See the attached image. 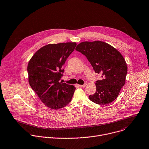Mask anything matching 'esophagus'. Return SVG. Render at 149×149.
<instances>
[{"label":"esophagus","mask_w":149,"mask_h":149,"mask_svg":"<svg viewBox=\"0 0 149 149\" xmlns=\"http://www.w3.org/2000/svg\"><path fill=\"white\" fill-rule=\"evenodd\" d=\"M86 83H85V84H83V85H79V86L80 87H82V88L86 86Z\"/></svg>","instance_id":"esophagus-1"}]
</instances>
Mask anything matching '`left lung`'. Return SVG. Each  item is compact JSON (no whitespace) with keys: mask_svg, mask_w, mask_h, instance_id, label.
Returning <instances> with one entry per match:
<instances>
[{"mask_svg":"<svg viewBox=\"0 0 149 149\" xmlns=\"http://www.w3.org/2000/svg\"><path fill=\"white\" fill-rule=\"evenodd\" d=\"M75 49L84 54L102 79L96 81V91L89 100L99 105L115 101L125 84L127 71L126 61L116 48L103 41H84Z\"/></svg>","mask_w":149,"mask_h":149,"instance_id":"obj_1","label":"left lung"}]
</instances>
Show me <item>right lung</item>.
Instances as JSON below:
<instances>
[{"label":"right lung","instance_id":"right-lung-1","mask_svg":"<svg viewBox=\"0 0 149 149\" xmlns=\"http://www.w3.org/2000/svg\"><path fill=\"white\" fill-rule=\"evenodd\" d=\"M76 45V42L48 44L39 49L28 64L29 84L49 108H63L72 100L75 88L60 80L63 67Z\"/></svg>","mask_w":149,"mask_h":149}]
</instances>
